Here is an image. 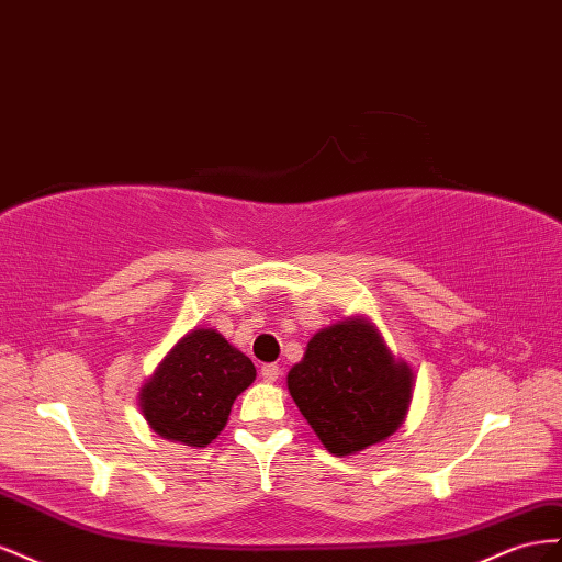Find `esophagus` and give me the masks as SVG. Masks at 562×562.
<instances>
[{
	"label": "esophagus",
	"instance_id": "esophagus-1",
	"mask_svg": "<svg viewBox=\"0 0 562 562\" xmlns=\"http://www.w3.org/2000/svg\"><path fill=\"white\" fill-rule=\"evenodd\" d=\"M280 367L278 364H263L261 367V379L266 381V383H276L278 379H280Z\"/></svg>",
	"mask_w": 562,
	"mask_h": 562
}]
</instances>
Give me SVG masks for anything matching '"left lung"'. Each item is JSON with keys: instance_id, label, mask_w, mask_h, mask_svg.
I'll return each instance as SVG.
<instances>
[{"instance_id": "obj_1", "label": "left lung", "mask_w": 562, "mask_h": 562, "mask_svg": "<svg viewBox=\"0 0 562 562\" xmlns=\"http://www.w3.org/2000/svg\"><path fill=\"white\" fill-rule=\"evenodd\" d=\"M286 389L325 450L350 457L403 426L414 372L370 317L350 315L313 336L286 374Z\"/></svg>"}]
</instances>
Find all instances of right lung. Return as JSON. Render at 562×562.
I'll use <instances>...</instances> for the list:
<instances>
[{
	"instance_id": "1",
	"label": "right lung",
	"mask_w": 562,
	"mask_h": 562,
	"mask_svg": "<svg viewBox=\"0 0 562 562\" xmlns=\"http://www.w3.org/2000/svg\"><path fill=\"white\" fill-rule=\"evenodd\" d=\"M254 379V362L226 336L190 329L140 386L138 407L159 438L198 450L226 428L235 397Z\"/></svg>"
}]
</instances>
